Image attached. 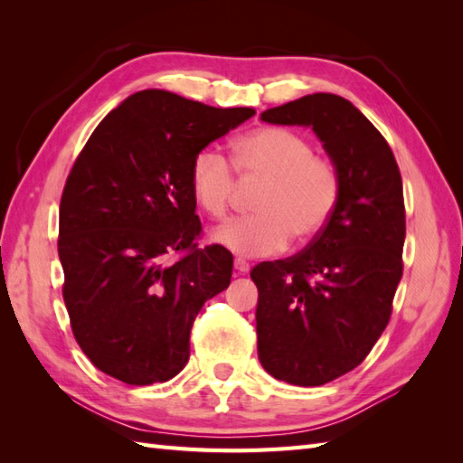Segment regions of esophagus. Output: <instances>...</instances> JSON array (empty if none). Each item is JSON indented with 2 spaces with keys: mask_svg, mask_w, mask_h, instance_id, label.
I'll return each instance as SVG.
<instances>
[{
  "mask_svg": "<svg viewBox=\"0 0 463 463\" xmlns=\"http://www.w3.org/2000/svg\"><path fill=\"white\" fill-rule=\"evenodd\" d=\"M234 269H237L241 274H244V272L250 270V264L244 259H234Z\"/></svg>",
  "mask_w": 463,
  "mask_h": 463,
  "instance_id": "obj_1",
  "label": "esophagus"
}]
</instances>
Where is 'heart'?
I'll return each instance as SVG.
<instances>
[{
    "instance_id": "heart-1",
    "label": "heart",
    "mask_w": 463,
    "mask_h": 463,
    "mask_svg": "<svg viewBox=\"0 0 463 463\" xmlns=\"http://www.w3.org/2000/svg\"><path fill=\"white\" fill-rule=\"evenodd\" d=\"M232 169L242 181L262 183L254 196L257 214L219 226L214 242L242 257H269L287 249L290 237L312 241L324 231L340 196V173L328 156L314 153L307 137L284 127H260L234 141ZM214 149L191 163L189 183L196 204L213 216L229 214L234 173Z\"/></svg>"
}]
</instances>
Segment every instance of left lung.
<instances>
[{"instance_id":"left-lung-1","label":"left lung","mask_w":463,"mask_h":463,"mask_svg":"<svg viewBox=\"0 0 463 463\" xmlns=\"http://www.w3.org/2000/svg\"><path fill=\"white\" fill-rule=\"evenodd\" d=\"M260 119L310 127L340 173L338 204L318 237L250 270L262 368L294 386H322L360 366L390 322L404 272L402 176L382 133L344 97L312 93Z\"/></svg>"}]
</instances>
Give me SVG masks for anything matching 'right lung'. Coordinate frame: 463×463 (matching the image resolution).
I'll return each instance as SVG.
<instances>
[{"instance_id":"1","label":"right lung","mask_w":463,"mask_h":463,"mask_svg":"<svg viewBox=\"0 0 463 463\" xmlns=\"http://www.w3.org/2000/svg\"><path fill=\"white\" fill-rule=\"evenodd\" d=\"M252 115L146 90L75 159L59 204L63 300L77 344L107 376L149 386L189 362L196 314L232 277L229 250L196 242L191 163Z\"/></svg>"}]
</instances>
